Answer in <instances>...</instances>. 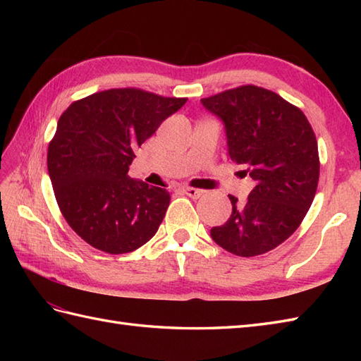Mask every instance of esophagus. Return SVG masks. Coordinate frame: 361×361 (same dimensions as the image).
<instances>
[{
	"mask_svg": "<svg viewBox=\"0 0 361 361\" xmlns=\"http://www.w3.org/2000/svg\"><path fill=\"white\" fill-rule=\"evenodd\" d=\"M181 190H183V194H186V195H188V197H190V198H200V197L203 195V190H200V189H195V188L183 186V188H181Z\"/></svg>",
	"mask_w": 361,
	"mask_h": 361,
	"instance_id": "obj_1",
	"label": "esophagus"
}]
</instances>
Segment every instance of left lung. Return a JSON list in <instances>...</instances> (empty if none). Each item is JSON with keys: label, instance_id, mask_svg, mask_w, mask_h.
<instances>
[{"label": "left lung", "instance_id": "8db88e82", "mask_svg": "<svg viewBox=\"0 0 361 361\" xmlns=\"http://www.w3.org/2000/svg\"><path fill=\"white\" fill-rule=\"evenodd\" d=\"M202 104L224 122L229 157L256 183L245 203L229 195L233 212L211 229L212 240L235 256L264 255L296 231L315 198V133L298 106L256 85L226 90Z\"/></svg>", "mask_w": 361, "mask_h": 361}]
</instances>
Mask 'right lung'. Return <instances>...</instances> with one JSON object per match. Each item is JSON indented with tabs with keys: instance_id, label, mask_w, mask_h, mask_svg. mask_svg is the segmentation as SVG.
Returning a JSON list of instances; mask_svg holds the SVG:
<instances>
[{
	"instance_id": "add662e5",
	"label": "right lung",
	"mask_w": 361,
	"mask_h": 361,
	"mask_svg": "<svg viewBox=\"0 0 361 361\" xmlns=\"http://www.w3.org/2000/svg\"><path fill=\"white\" fill-rule=\"evenodd\" d=\"M186 101L114 88L73 102L60 116L49 178L68 225L91 247L124 255L157 234L171 195L127 172L136 149Z\"/></svg>"
}]
</instances>
